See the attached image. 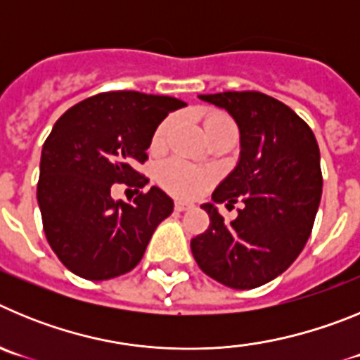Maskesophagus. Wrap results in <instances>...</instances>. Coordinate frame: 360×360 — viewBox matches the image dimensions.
<instances>
[{
  "instance_id": "1",
  "label": "esophagus",
  "mask_w": 360,
  "mask_h": 360,
  "mask_svg": "<svg viewBox=\"0 0 360 360\" xmlns=\"http://www.w3.org/2000/svg\"><path fill=\"white\" fill-rule=\"evenodd\" d=\"M195 207V205H193V203H189V202H184V200H176V202H174V209H176L178 212H184V211H191V209Z\"/></svg>"
}]
</instances>
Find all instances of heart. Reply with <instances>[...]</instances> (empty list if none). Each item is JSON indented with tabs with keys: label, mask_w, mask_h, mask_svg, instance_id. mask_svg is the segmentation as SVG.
<instances>
[{
	"label": "heart",
	"mask_w": 360,
	"mask_h": 360,
	"mask_svg": "<svg viewBox=\"0 0 360 360\" xmlns=\"http://www.w3.org/2000/svg\"><path fill=\"white\" fill-rule=\"evenodd\" d=\"M225 117L221 115H211L203 128L207 129L214 124L225 122ZM171 124L173 119H165L155 131L153 136V148H162L165 144V139H167V133H169ZM158 180H160L162 186L165 189L173 193L176 196H195L198 195L200 191L205 189L209 184L212 182V173L205 167H200V165L189 164V162L182 160V158H171V160L164 162L158 169Z\"/></svg>",
	"instance_id": "1"
}]
</instances>
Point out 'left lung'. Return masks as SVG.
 <instances>
[{
    "label": "left lung",
    "instance_id": "left-lung-1",
    "mask_svg": "<svg viewBox=\"0 0 360 360\" xmlns=\"http://www.w3.org/2000/svg\"><path fill=\"white\" fill-rule=\"evenodd\" d=\"M224 108L240 129V160L212 193V202L241 209L225 219L203 203L209 229L191 240L200 269L236 290L283 274L304 249L323 193L314 131L287 104L259 91L198 95Z\"/></svg>",
    "mask_w": 360,
    "mask_h": 360
}]
</instances>
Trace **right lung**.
Here are the masks:
<instances>
[{
	"label": "right lung",
	"instance_id": "1",
	"mask_svg": "<svg viewBox=\"0 0 360 360\" xmlns=\"http://www.w3.org/2000/svg\"><path fill=\"white\" fill-rule=\"evenodd\" d=\"M184 106L167 95L108 91L53 124L41 151L37 203L50 247L73 274L103 281L139 265L173 200L151 187L126 203L111 198V189L149 182L136 165L148 160L158 124Z\"/></svg>",
	"mask_w": 360,
	"mask_h": 360
}]
</instances>
